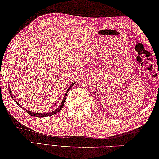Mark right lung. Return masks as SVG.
<instances>
[{"label":"right lung","instance_id":"add662e5","mask_svg":"<svg viewBox=\"0 0 159 159\" xmlns=\"http://www.w3.org/2000/svg\"><path fill=\"white\" fill-rule=\"evenodd\" d=\"M75 84V82H73V83L71 84L70 86H69V88H68V90H67V91L66 92V93H65V95H64V98H63V101H62V102H61V105L59 106V107H58L57 108H56V109L55 111H52V112H49V113H41V114H40V113H36V112H32V111H28V110L26 109L25 108H23L22 106H21L20 105V104L17 103V102L16 101V100H15V99L14 98V97L12 96L11 92V90H10V87H8V90H9V93H10L11 96L12 98L14 99V101L15 102H16V103L17 104H18V105H19V106H20V107H21V108H23L24 111H25L27 112V114H29L30 115H31V116H35V117H45V116H52V115H53V114H57V113H58V111H60V110L61 109V108H63V106H64V104L65 100H66V98L67 93L69 92V89H71V87H72Z\"/></svg>","mask_w":159,"mask_h":159}]
</instances>
